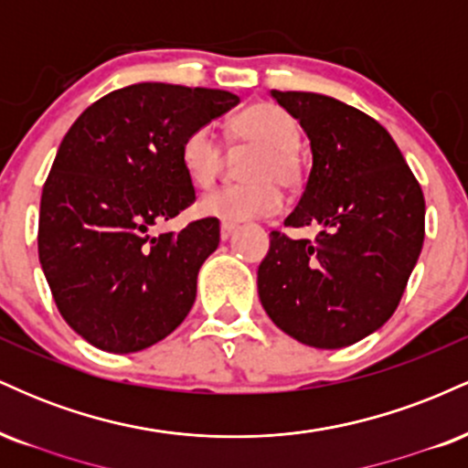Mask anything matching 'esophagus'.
<instances>
[{"label":"esophagus","mask_w":468,"mask_h":468,"mask_svg":"<svg viewBox=\"0 0 468 468\" xmlns=\"http://www.w3.org/2000/svg\"><path fill=\"white\" fill-rule=\"evenodd\" d=\"M235 230H238V224H222V227H219V238H222V241H227Z\"/></svg>","instance_id":"1"}]
</instances>
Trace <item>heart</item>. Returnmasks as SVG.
I'll return each instance as SVG.
<instances>
[{
	"label": "heart",
	"instance_id": "1",
	"mask_svg": "<svg viewBox=\"0 0 468 468\" xmlns=\"http://www.w3.org/2000/svg\"><path fill=\"white\" fill-rule=\"evenodd\" d=\"M233 144H249L257 152L246 160L241 185H227L207 193L197 202V213L224 224L268 218L282 208V191H294L303 180V165L297 147L302 141L299 122L275 103H255L230 121ZM222 144L208 125L196 127L180 144V163L196 186H208L222 169Z\"/></svg>",
	"mask_w": 468,
	"mask_h": 468
}]
</instances>
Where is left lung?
Masks as SVG:
<instances>
[{"mask_svg":"<svg viewBox=\"0 0 468 468\" xmlns=\"http://www.w3.org/2000/svg\"><path fill=\"white\" fill-rule=\"evenodd\" d=\"M272 96L313 149L310 178L286 227L321 230L314 241L272 230L257 290L286 335L338 350L399 308L424 241V196L399 144L372 116L324 94Z\"/></svg>","mask_w":468,"mask_h":468,"instance_id":"8db88e82","label":"left lung"}]
</instances>
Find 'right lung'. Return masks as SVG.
Instances as JSON below:
<instances>
[{
    "instance_id": "obj_1",
    "label": "right lung",
    "mask_w": 468,
    "mask_h": 468,
    "mask_svg": "<svg viewBox=\"0 0 468 468\" xmlns=\"http://www.w3.org/2000/svg\"><path fill=\"white\" fill-rule=\"evenodd\" d=\"M239 103L224 90L136 83L105 94L63 136L41 193L39 261L66 324L94 347L141 352L189 314L219 244L204 218L154 227L196 202L180 144Z\"/></svg>"
}]
</instances>
